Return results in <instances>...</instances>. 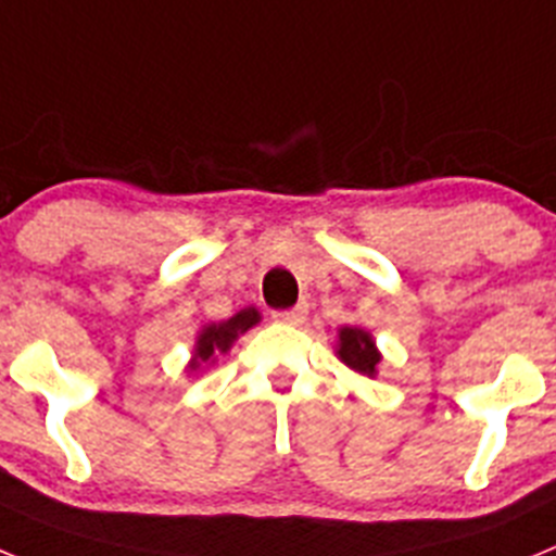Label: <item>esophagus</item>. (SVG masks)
<instances>
[{
    "mask_svg": "<svg viewBox=\"0 0 556 556\" xmlns=\"http://www.w3.org/2000/svg\"><path fill=\"white\" fill-rule=\"evenodd\" d=\"M306 314H308L306 303H298V306H292V308H283V312H275V320L289 323V326H301V323L306 320Z\"/></svg>",
    "mask_w": 556,
    "mask_h": 556,
    "instance_id": "34e87169",
    "label": "esophagus"
}]
</instances>
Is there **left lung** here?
<instances>
[{
  "instance_id": "8db88e82",
  "label": "left lung",
  "mask_w": 556,
  "mask_h": 556,
  "mask_svg": "<svg viewBox=\"0 0 556 556\" xmlns=\"http://www.w3.org/2000/svg\"><path fill=\"white\" fill-rule=\"evenodd\" d=\"M333 353L345 367L353 372L367 378L378 376V365H381V351H378L376 339L367 328L362 326H342L337 331V345Z\"/></svg>"
}]
</instances>
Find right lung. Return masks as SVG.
Listing matches in <instances>:
<instances>
[{
  "label": "right lung",
  "instance_id": "add662e5",
  "mask_svg": "<svg viewBox=\"0 0 556 556\" xmlns=\"http://www.w3.org/2000/svg\"><path fill=\"white\" fill-rule=\"evenodd\" d=\"M258 323H262V312L255 306L236 312L228 320L203 323L198 337H194V345H191V358L189 365H186V372H198L203 365H217V358L233 348L236 339L248 333L253 326H258Z\"/></svg>",
  "mask_w": 556,
  "mask_h": 556
}]
</instances>
